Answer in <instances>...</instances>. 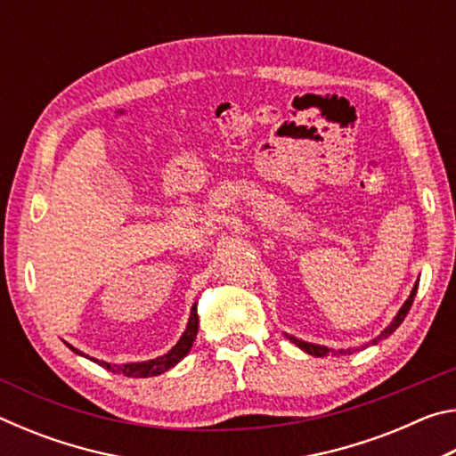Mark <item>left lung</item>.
Segmentation results:
<instances>
[{"label": "left lung", "instance_id": "1", "mask_svg": "<svg viewBox=\"0 0 456 456\" xmlns=\"http://www.w3.org/2000/svg\"><path fill=\"white\" fill-rule=\"evenodd\" d=\"M416 289H419V281H416V285L412 288V291H411V297L406 299L404 302V305L400 307L398 310V314H396V318L392 320V323L388 328H386L380 336L378 338H374L372 342L370 344H378L380 342V339H384V338H388L392 331H395L400 323L404 322V318H406V314H408V310H411V305H412V302H414V296H416ZM289 339L296 346H299V348H302L304 352H307V354H312V356H318V358H322V356H328V354H334V356H348V354H354L356 352L358 348H348V350H330V348H326V346H315V344H307V342H302V339H296V338H291L289 336ZM370 344H366V346H370ZM366 346H362V348H366Z\"/></svg>", "mask_w": 456, "mask_h": 456}]
</instances>
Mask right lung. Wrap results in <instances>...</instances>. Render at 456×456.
Here are the masks:
<instances>
[{
	"label": "right lung",
	"instance_id": "1",
	"mask_svg": "<svg viewBox=\"0 0 456 456\" xmlns=\"http://www.w3.org/2000/svg\"><path fill=\"white\" fill-rule=\"evenodd\" d=\"M197 330H199V315H197V305L191 307V318L187 323V330H184L183 338L176 342L175 348L165 354V356H160L157 360H149V362H138V364H108V362H100L92 358V362H96L98 366H102L106 370H110L114 374H125L130 378H149V376H159L167 372V370H171L175 364H179V362L187 356L189 350L192 348V342H195L197 338ZM70 346V344H68ZM72 348V346H70ZM76 354H80L76 348H72Z\"/></svg>",
	"mask_w": 456,
	"mask_h": 456
}]
</instances>
